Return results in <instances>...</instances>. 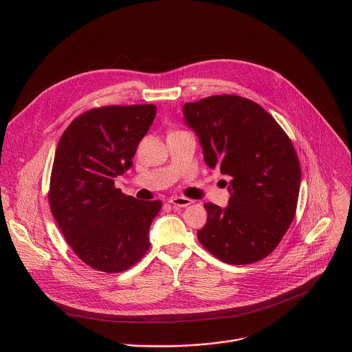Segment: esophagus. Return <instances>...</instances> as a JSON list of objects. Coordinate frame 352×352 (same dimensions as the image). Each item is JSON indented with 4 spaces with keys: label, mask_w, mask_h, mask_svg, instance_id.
Returning a JSON list of instances; mask_svg holds the SVG:
<instances>
[{
    "label": "esophagus",
    "mask_w": 352,
    "mask_h": 352,
    "mask_svg": "<svg viewBox=\"0 0 352 352\" xmlns=\"http://www.w3.org/2000/svg\"><path fill=\"white\" fill-rule=\"evenodd\" d=\"M168 202L175 208H186L192 204V200L188 197H184V196H174L168 200Z\"/></svg>",
    "instance_id": "esophagus-1"
}]
</instances>
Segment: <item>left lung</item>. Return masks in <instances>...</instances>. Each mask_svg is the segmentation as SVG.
Instances as JSON below:
<instances>
[{
    "instance_id": "8db88e82",
    "label": "left lung",
    "mask_w": 352,
    "mask_h": 352,
    "mask_svg": "<svg viewBox=\"0 0 352 352\" xmlns=\"http://www.w3.org/2000/svg\"><path fill=\"white\" fill-rule=\"evenodd\" d=\"M182 111L206 164L231 178L227 208L205 204L199 242L228 265L266 258L296 210L300 166L289 138L263 107L235 94L185 103Z\"/></svg>"
}]
</instances>
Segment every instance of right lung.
<instances>
[{"mask_svg":"<svg viewBox=\"0 0 352 352\" xmlns=\"http://www.w3.org/2000/svg\"><path fill=\"white\" fill-rule=\"evenodd\" d=\"M156 106H107L75 118L63 133L50 178L48 202L68 245L94 270L120 273L150 246L148 230L162 200H138L114 179L156 117Z\"/></svg>","mask_w":352,"mask_h":352,"instance_id":"obj_1","label":"right lung"}]
</instances>
